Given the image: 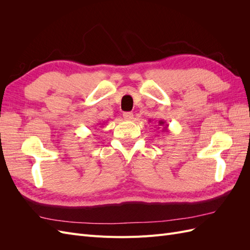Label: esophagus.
I'll return each instance as SVG.
<instances>
[{
	"instance_id": "34e87169",
	"label": "esophagus",
	"mask_w": 250,
	"mask_h": 250,
	"mask_svg": "<svg viewBox=\"0 0 250 250\" xmlns=\"http://www.w3.org/2000/svg\"><path fill=\"white\" fill-rule=\"evenodd\" d=\"M123 118H124L126 121H131V120L133 119L132 112H124V113H123Z\"/></svg>"
}]
</instances>
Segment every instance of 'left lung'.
Returning <instances> with one entry per match:
<instances>
[{"label": "left lung", "mask_w": 250, "mask_h": 250, "mask_svg": "<svg viewBox=\"0 0 250 250\" xmlns=\"http://www.w3.org/2000/svg\"><path fill=\"white\" fill-rule=\"evenodd\" d=\"M156 126H158V127H156L157 129H160V128H162L163 127V130H162V132H167L168 131V124L166 123V121H164V120H160L158 121V124L156 125Z\"/></svg>", "instance_id": "left-lung-1"}]
</instances>
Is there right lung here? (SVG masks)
<instances>
[{
  "mask_svg": "<svg viewBox=\"0 0 250 250\" xmlns=\"http://www.w3.org/2000/svg\"><path fill=\"white\" fill-rule=\"evenodd\" d=\"M99 124H100V123H99ZM102 125H103V124H102Z\"/></svg>",
  "mask_w": 250,
  "mask_h": 250,
  "instance_id": "right-lung-1",
  "label": "right lung"
}]
</instances>
